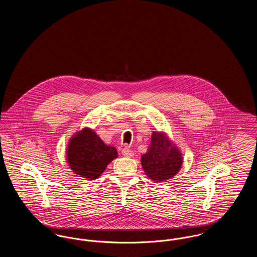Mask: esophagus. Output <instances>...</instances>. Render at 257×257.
<instances>
[{
    "instance_id": "34e87169",
    "label": "esophagus",
    "mask_w": 257,
    "mask_h": 257,
    "mask_svg": "<svg viewBox=\"0 0 257 257\" xmlns=\"http://www.w3.org/2000/svg\"><path fill=\"white\" fill-rule=\"evenodd\" d=\"M121 152H122V155L124 157H133L134 156V152L128 147H124Z\"/></svg>"
}]
</instances>
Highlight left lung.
Here are the masks:
<instances>
[{"label": "left lung", "mask_w": 257, "mask_h": 257, "mask_svg": "<svg viewBox=\"0 0 257 257\" xmlns=\"http://www.w3.org/2000/svg\"><path fill=\"white\" fill-rule=\"evenodd\" d=\"M142 166L147 176L154 182H162L180 170L183 158L166 133L153 131L147 153L142 155Z\"/></svg>", "instance_id": "1"}]
</instances>
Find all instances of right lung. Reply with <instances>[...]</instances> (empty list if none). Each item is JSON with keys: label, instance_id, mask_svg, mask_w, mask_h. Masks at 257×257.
<instances>
[{"label": "right lung", "instance_id": "obj_1", "mask_svg": "<svg viewBox=\"0 0 257 257\" xmlns=\"http://www.w3.org/2000/svg\"><path fill=\"white\" fill-rule=\"evenodd\" d=\"M66 157L76 174L94 180L112 160L117 158V151L114 147L105 145L94 131L84 128L70 139Z\"/></svg>", "mask_w": 257, "mask_h": 257}]
</instances>
